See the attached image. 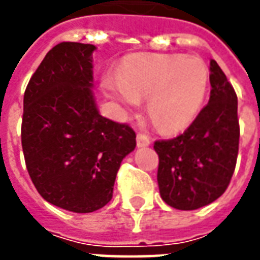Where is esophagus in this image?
<instances>
[{
  "label": "esophagus",
  "mask_w": 260,
  "mask_h": 260,
  "mask_svg": "<svg viewBox=\"0 0 260 260\" xmlns=\"http://www.w3.org/2000/svg\"><path fill=\"white\" fill-rule=\"evenodd\" d=\"M136 145H138V147L149 146V145H150V141H149V138H147L146 135L138 134V135H136Z\"/></svg>",
  "instance_id": "34e87169"
}]
</instances>
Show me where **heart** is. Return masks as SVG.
Returning a JSON list of instances; mask_svg holds the SVG:
<instances>
[{"instance_id": "b5f03b06", "label": "heart", "mask_w": 260, "mask_h": 260, "mask_svg": "<svg viewBox=\"0 0 260 260\" xmlns=\"http://www.w3.org/2000/svg\"><path fill=\"white\" fill-rule=\"evenodd\" d=\"M209 86L206 64L195 57L138 54L125 61L118 82L106 83L108 96L125 106L147 99V114L158 131L175 134L201 113Z\"/></svg>"}]
</instances>
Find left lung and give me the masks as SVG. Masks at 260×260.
<instances>
[{
	"mask_svg": "<svg viewBox=\"0 0 260 260\" xmlns=\"http://www.w3.org/2000/svg\"><path fill=\"white\" fill-rule=\"evenodd\" d=\"M210 99L184 134L154 142L160 196L180 210H195L223 195L234 174L238 145V102L234 87L210 59Z\"/></svg>",
	"mask_w": 260,
	"mask_h": 260,
	"instance_id": "obj_1",
	"label": "left lung"
}]
</instances>
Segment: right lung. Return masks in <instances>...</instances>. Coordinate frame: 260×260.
I'll list each match as a JSON object with an SVG mask.
<instances>
[{
    "label": "right lung",
    "instance_id": "obj_1",
    "mask_svg": "<svg viewBox=\"0 0 260 260\" xmlns=\"http://www.w3.org/2000/svg\"><path fill=\"white\" fill-rule=\"evenodd\" d=\"M93 44L64 42L47 53L23 97L22 149L37 192L54 206L90 213L113 198L122 158L136 146L129 125L99 114Z\"/></svg>",
    "mask_w": 260,
    "mask_h": 260
}]
</instances>
